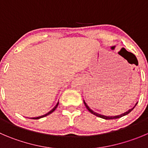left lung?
Here are the masks:
<instances>
[{
  "instance_id": "left-lung-1",
  "label": "left lung",
  "mask_w": 148,
  "mask_h": 148,
  "mask_svg": "<svg viewBox=\"0 0 148 148\" xmlns=\"http://www.w3.org/2000/svg\"><path fill=\"white\" fill-rule=\"evenodd\" d=\"M84 103H85V107H86V108L88 109V111L90 112V113H92V114H94V115L97 116V117H99V118H103V119H105V120L118 119V118H121V117H123V116H125V115H126V114H128V113H129V112H132V110H134V107H136V104H137V103H136V104H135V105H134V107L133 108L130 109V110H128V111L125 112H124V113H123V114H119V115H115V116H106V115H103V114H99V113H97V112H96L93 111V110H91V109L89 107H88V104H87V103H85V101H84Z\"/></svg>"
}]
</instances>
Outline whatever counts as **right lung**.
Masks as SVG:
<instances>
[{"mask_svg": "<svg viewBox=\"0 0 148 148\" xmlns=\"http://www.w3.org/2000/svg\"><path fill=\"white\" fill-rule=\"evenodd\" d=\"M58 103L59 102H58L57 103V104H56V105L55 106V107H54L53 109H52V110H51L49 112H47V114H44V115H41V116H38V117H36V118H31V119H34V120H36V119H39V118H44V117H45V116H47V115H48V114H51V113L52 112H53L54 111H55V110H56V108H57L58 107Z\"/></svg>", "mask_w": 148, "mask_h": 148, "instance_id": "1", "label": "right lung"}]
</instances>
